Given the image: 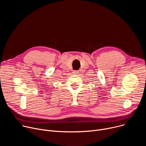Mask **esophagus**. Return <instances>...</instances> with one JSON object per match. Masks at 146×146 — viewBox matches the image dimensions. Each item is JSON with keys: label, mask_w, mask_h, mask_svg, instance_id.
Wrapping results in <instances>:
<instances>
[{"label": "esophagus", "mask_w": 146, "mask_h": 146, "mask_svg": "<svg viewBox=\"0 0 146 146\" xmlns=\"http://www.w3.org/2000/svg\"><path fill=\"white\" fill-rule=\"evenodd\" d=\"M73 73V74H78V73H79V71H78V70H74Z\"/></svg>", "instance_id": "esophagus-1"}]
</instances>
